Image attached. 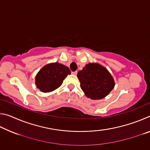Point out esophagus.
<instances>
[{
	"mask_svg": "<svg viewBox=\"0 0 150 150\" xmlns=\"http://www.w3.org/2000/svg\"><path fill=\"white\" fill-rule=\"evenodd\" d=\"M71 73L73 75H76L77 74V71H74V72H71Z\"/></svg>",
	"mask_w": 150,
	"mask_h": 150,
	"instance_id": "34e87169",
	"label": "esophagus"
}]
</instances>
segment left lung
<instances>
[{"label":"left lung","instance_id":"left-lung-1","mask_svg":"<svg viewBox=\"0 0 150 150\" xmlns=\"http://www.w3.org/2000/svg\"><path fill=\"white\" fill-rule=\"evenodd\" d=\"M77 78L85 96L92 100H100L106 97L115 85L110 72L98 63L86 65L78 72Z\"/></svg>","mask_w":150,"mask_h":150}]
</instances>
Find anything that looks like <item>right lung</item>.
Returning <instances> with one entry per match:
<instances>
[{"label": "right lung", "instance_id": "add662e5", "mask_svg": "<svg viewBox=\"0 0 150 150\" xmlns=\"http://www.w3.org/2000/svg\"><path fill=\"white\" fill-rule=\"evenodd\" d=\"M71 74L69 68L57 62L44 66L35 75V83L43 93H50L59 88L63 80Z\"/></svg>", "mask_w": 150, "mask_h": 150}]
</instances>
